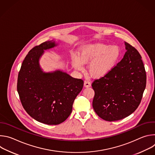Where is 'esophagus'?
Instances as JSON below:
<instances>
[{
  "label": "esophagus",
  "instance_id": "esophagus-1",
  "mask_svg": "<svg viewBox=\"0 0 155 155\" xmlns=\"http://www.w3.org/2000/svg\"><path fill=\"white\" fill-rule=\"evenodd\" d=\"M84 86L86 87H90L91 86V82L89 80H84Z\"/></svg>",
  "mask_w": 155,
  "mask_h": 155
}]
</instances>
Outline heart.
Returning <instances> with one entry per match:
<instances>
[{
    "instance_id": "obj_1",
    "label": "heart",
    "mask_w": 155,
    "mask_h": 155,
    "mask_svg": "<svg viewBox=\"0 0 155 155\" xmlns=\"http://www.w3.org/2000/svg\"><path fill=\"white\" fill-rule=\"evenodd\" d=\"M118 46L96 43L86 46L80 53V58L75 56L74 67L83 70V64H90L89 72L95 78H101L111 72L118 63L121 56Z\"/></svg>"
}]
</instances>
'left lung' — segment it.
I'll return each mask as SVG.
<instances>
[{"label":"left lung","instance_id":"1","mask_svg":"<svg viewBox=\"0 0 155 155\" xmlns=\"http://www.w3.org/2000/svg\"><path fill=\"white\" fill-rule=\"evenodd\" d=\"M123 58L107 75L92 83L95 94L93 107L102 119L114 121L133 113L146 87L147 75L139 51L125 42Z\"/></svg>","mask_w":155,"mask_h":155}]
</instances>
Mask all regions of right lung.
I'll return each instance as SVG.
<instances>
[{"label":"right lung","instance_id":"add662e5","mask_svg":"<svg viewBox=\"0 0 155 155\" xmlns=\"http://www.w3.org/2000/svg\"><path fill=\"white\" fill-rule=\"evenodd\" d=\"M56 46L53 40L32 48L25 58L18 77L17 91L26 112L34 120L48 125L64 122L71 115L75 99L83 81L65 72H43L39 59L44 50Z\"/></svg>","mask_w":155,"mask_h":155}]
</instances>
